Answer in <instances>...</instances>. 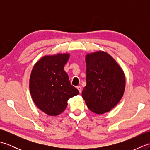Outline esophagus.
Masks as SVG:
<instances>
[{
	"label": "esophagus",
	"mask_w": 150,
	"mask_h": 150,
	"mask_svg": "<svg viewBox=\"0 0 150 150\" xmlns=\"http://www.w3.org/2000/svg\"><path fill=\"white\" fill-rule=\"evenodd\" d=\"M77 88L78 89V90L79 91V93H81V92H82V88H81V86H77Z\"/></svg>",
	"instance_id": "1"
}]
</instances>
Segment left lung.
Wrapping results in <instances>:
<instances>
[{"label":"left lung","instance_id":"8db88e82","mask_svg":"<svg viewBox=\"0 0 150 150\" xmlns=\"http://www.w3.org/2000/svg\"><path fill=\"white\" fill-rule=\"evenodd\" d=\"M86 86L82 96L96 114L110 111L119 103L125 90V75L112 57L103 51L87 54Z\"/></svg>","mask_w":150,"mask_h":150}]
</instances>
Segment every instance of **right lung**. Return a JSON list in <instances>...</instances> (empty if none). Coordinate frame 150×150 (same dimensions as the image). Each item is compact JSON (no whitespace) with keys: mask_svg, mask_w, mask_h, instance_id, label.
<instances>
[{"mask_svg":"<svg viewBox=\"0 0 150 150\" xmlns=\"http://www.w3.org/2000/svg\"><path fill=\"white\" fill-rule=\"evenodd\" d=\"M69 53L46 55L34 65L30 78V91L36 106L50 116H57L68 106L69 98L79 93L70 84L64 67Z\"/></svg>","mask_w":150,"mask_h":150,"instance_id":"add662e5","label":"right lung"}]
</instances>
